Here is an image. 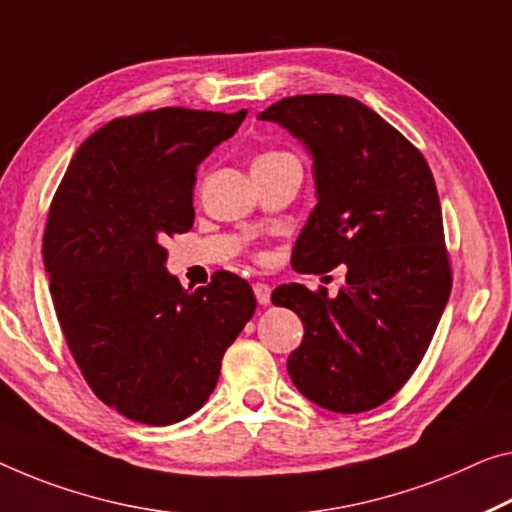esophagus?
Segmentation results:
<instances>
[{
	"instance_id": "34e87169",
	"label": "esophagus",
	"mask_w": 512,
	"mask_h": 512,
	"mask_svg": "<svg viewBox=\"0 0 512 512\" xmlns=\"http://www.w3.org/2000/svg\"><path fill=\"white\" fill-rule=\"evenodd\" d=\"M254 295H256V300H258V304H261V306H267V304L272 302V288L267 286V283H256Z\"/></svg>"
}]
</instances>
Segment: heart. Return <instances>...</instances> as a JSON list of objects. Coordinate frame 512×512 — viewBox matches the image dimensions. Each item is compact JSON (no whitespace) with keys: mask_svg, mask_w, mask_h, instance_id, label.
Wrapping results in <instances>:
<instances>
[{"mask_svg":"<svg viewBox=\"0 0 512 512\" xmlns=\"http://www.w3.org/2000/svg\"><path fill=\"white\" fill-rule=\"evenodd\" d=\"M279 157H293V155L281 153V151H270V153H263L261 157H256V160H279Z\"/></svg>","mask_w":512,"mask_h":512,"instance_id":"1","label":"heart"}]
</instances>
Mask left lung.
Instances as JSON below:
<instances>
[{
    "label": "left lung",
    "instance_id": "left-lung-1",
    "mask_svg": "<svg viewBox=\"0 0 512 512\" xmlns=\"http://www.w3.org/2000/svg\"><path fill=\"white\" fill-rule=\"evenodd\" d=\"M313 157L318 203L293 249L297 272L348 265L336 297L300 283L272 302L302 318L288 375L311 403L359 414L410 380L451 295L442 206L426 157L364 102L293 96L258 114Z\"/></svg>",
    "mask_w": 512,
    "mask_h": 512
}]
</instances>
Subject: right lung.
<instances>
[{
    "mask_svg": "<svg viewBox=\"0 0 512 512\" xmlns=\"http://www.w3.org/2000/svg\"><path fill=\"white\" fill-rule=\"evenodd\" d=\"M245 116L162 107L109 121L77 148L52 199L43 261L68 348L102 403L146 426L206 403L256 311L231 272L185 290L162 247L192 229L196 167Z\"/></svg>",
    "mask_w": 512,
    "mask_h": 512,
    "instance_id": "right-lung-1",
    "label": "right lung"
}]
</instances>
